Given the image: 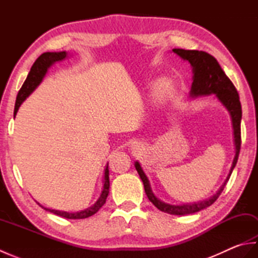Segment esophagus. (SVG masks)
I'll return each mask as SVG.
<instances>
[{
	"instance_id": "esophagus-1",
	"label": "esophagus",
	"mask_w": 258,
	"mask_h": 258,
	"mask_svg": "<svg viewBox=\"0 0 258 258\" xmlns=\"http://www.w3.org/2000/svg\"><path fill=\"white\" fill-rule=\"evenodd\" d=\"M133 146H134V149H138V147H140L138 143H134V145H133Z\"/></svg>"
}]
</instances>
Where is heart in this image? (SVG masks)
<instances>
[{
  "instance_id": "obj_1",
  "label": "heart",
  "mask_w": 258,
  "mask_h": 258,
  "mask_svg": "<svg viewBox=\"0 0 258 258\" xmlns=\"http://www.w3.org/2000/svg\"><path fill=\"white\" fill-rule=\"evenodd\" d=\"M169 90V83L167 81H162L160 83V92L163 94H166Z\"/></svg>"
}]
</instances>
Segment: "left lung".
I'll return each mask as SVG.
<instances>
[{
	"mask_svg": "<svg viewBox=\"0 0 258 258\" xmlns=\"http://www.w3.org/2000/svg\"><path fill=\"white\" fill-rule=\"evenodd\" d=\"M176 55H178L184 61H187L191 67L193 72V83L190 86L189 96L199 97L203 95H212L214 94L218 101L222 103V105L225 107L229 115H231L233 133H234V145H235V156L232 163L231 169L225 179V182L216 191V194L211 196L210 199L200 201L196 203H186V204L177 205V204H168L157 199L155 194L153 193L151 188L150 180L147 178L146 174L142 168L140 162H135V168L138 171L142 182L144 184L145 193L149 197V200L154 204L158 210L171 214V215H188L196 212H200L204 208L211 206L215 202L218 196L221 195L226 183L228 182L233 169L236 165L238 160V154L240 150V119H242V106H240L238 93L235 89V86L229 80L226 74L224 73L221 65L218 64L216 58L212 56L211 54L203 51L195 50H183V48H173L172 50Z\"/></svg>",
	"mask_w": 258,
	"mask_h": 258,
	"instance_id": "8db88e82",
	"label": "left lung"
}]
</instances>
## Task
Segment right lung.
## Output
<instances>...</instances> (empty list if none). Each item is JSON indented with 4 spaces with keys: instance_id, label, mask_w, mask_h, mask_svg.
Masks as SVG:
<instances>
[{
    "instance_id": "right-lung-1",
    "label": "right lung",
    "mask_w": 258,
    "mask_h": 258,
    "mask_svg": "<svg viewBox=\"0 0 258 258\" xmlns=\"http://www.w3.org/2000/svg\"><path fill=\"white\" fill-rule=\"evenodd\" d=\"M68 52L62 51V52H46L43 53L42 55L38 57L36 61L33 64V67L31 68V71L29 75L24 82V84L22 85L21 90L19 91L18 97H16V102H15V108H14V115L18 113L19 108L21 106V104L23 103L26 97H29L36 87L41 84V82L43 79L45 78V75L47 73L48 69H50L52 65L58 62V61H63L64 58L68 57ZM108 163L106 164L105 169H104V177H103V188L101 191V195L98 197L97 201L93 204L91 207H87L83 211L80 212H64V211H58V210H52V208H47L42 206L40 203H37L42 208H44L46 212H50L55 214L57 216H61L64 218H69V220H83V218H87L100 210V208L105 204L106 199L109 193V176H108Z\"/></svg>"
}]
</instances>
